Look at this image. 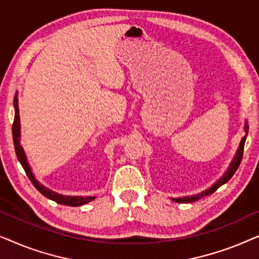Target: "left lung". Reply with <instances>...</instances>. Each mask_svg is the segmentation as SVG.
Masks as SVG:
<instances>
[{
    "label": "left lung",
    "instance_id": "obj_1",
    "mask_svg": "<svg viewBox=\"0 0 259 259\" xmlns=\"http://www.w3.org/2000/svg\"><path fill=\"white\" fill-rule=\"evenodd\" d=\"M244 132H245V136L240 141L239 144V148L238 151H237V153L235 155V158H233V160L231 164L229 166V169L225 172V175L222 177L221 179L218 180L217 183L213 184L210 189L204 191V192L201 193H198V194H194V196H191V197H184V198H172V200L177 201V203H192V201H196L198 199H200L201 197L204 196H208V194H212L213 192H215L219 187L222 185H224L225 183H228L230 179L232 178V176L235 175L237 169H238L239 165H240V161H242V158H243V153H244V145H245V139H246V136H247V132H249V126H247V123L245 122V127H244Z\"/></svg>",
    "mask_w": 259,
    "mask_h": 259
}]
</instances>
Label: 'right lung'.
<instances>
[{"label": "right lung", "mask_w": 259, "mask_h": 259, "mask_svg": "<svg viewBox=\"0 0 259 259\" xmlns=\"http://www.w3.org/2000/svg\"><path fill=\"white\" fill-rule=\"evenodd\" d=\"M14 107H15V116H14V122H13V141H14V147H15V152L17 155V159L22 165V167L28 176V178L33 185L36 187V190L41 194H44L46 198L56 201V203L62 204V205H69V206H80V205L87 204L94 199L95 197H70V196H62V194L55 193L51 191L47 187L41 185L40 183L35 179V177L31 173V169L28 165L26 154L22 150V147L20 146V116H19V107H17V94L14 98Z\"/></svg>", "instance_id": "right-lung-1"}]
</instances>
